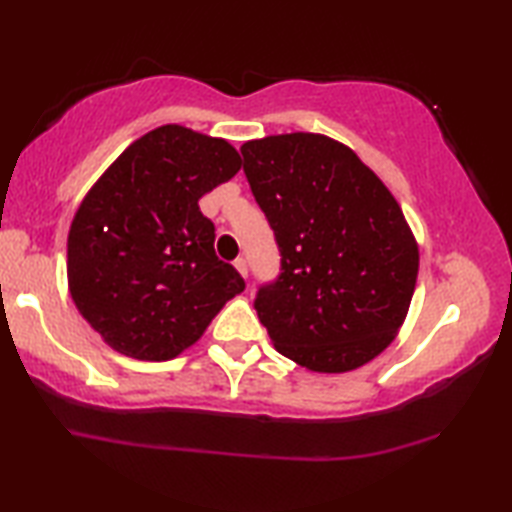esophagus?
Here are the masks:
<instances>
[{"instance_id":"esophagus-1","label":"esophagus","mask_w":512,"mask_h":512,"mask_svg":"<svg viewBox=\"0 0 512 512\" xmlns=\"http://www.w3.org/2000/svg\"><path fill=\"white\" fill-rule=\"evenodd\" d=\"M235 268H237L241 277H248V262H246L244 257H237L235 259Z\"/></svg>"}]
</instances>
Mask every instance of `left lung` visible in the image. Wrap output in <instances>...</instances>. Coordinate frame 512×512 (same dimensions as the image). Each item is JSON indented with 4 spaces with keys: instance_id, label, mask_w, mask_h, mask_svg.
<instances>
[{
    "instance_id": "left-lung-1",
    "label": "left lung",
    "mask_w": 512,
    "mask_h": 512,
    "mask_svg": "<svg viewBox=\"0 0 512 512\" xmlns=\"http://www.w3.org/2000/svg\"><path fill=\"white\" fill-rule=\"evenodd\" d=\"M282 273L255 309L275 350L314 372L379 357L409 314L420 250L400 203L350 146L287 133L241 146Z\"/></svg>"
}]
</instances>
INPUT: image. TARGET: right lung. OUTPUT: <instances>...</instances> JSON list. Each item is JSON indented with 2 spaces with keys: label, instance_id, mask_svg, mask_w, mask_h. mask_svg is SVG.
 Wrapping results in <instances>:
<instances>
[{
  "label": "right lung",
  "instance_id": "right-lung-1",
  "mask_svg": "<svg viewBox=\"0 0 512 512\" xmlns=\"http://www.w3.org/2000/svg\"><path fill=\"white\" fill-rule=\"evenodd\" d=\"M223 137L167 124L135 140L79 205L67 237L76 309L112 350L169 361L201 339L244 277L214 253L198 201L235 176Z\"/></svg>",
  "mask_w": 512,
  "mask_h": 512
}]
</instances>
